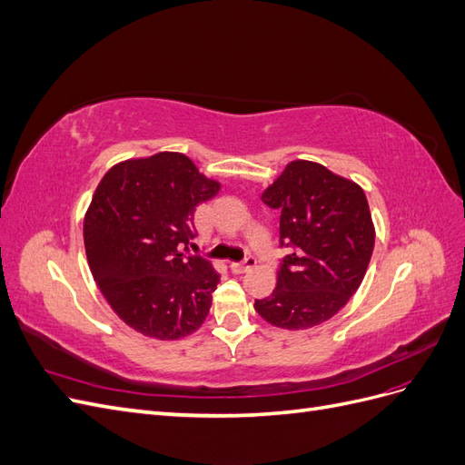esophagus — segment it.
Here are the masks:
<instances>
[{"label": "esophagus", "mask_w": 465, "mask_h": 465, "mask_svg": "<svg viewBox=\"0 0 465 465\" xmlns=\"http://www.w3.org/2000/svg\"><path fill=\"white\" fill-rule=\"evenodd\" d=\"M254 265H256V258H254V256H246L242 262L231 263V270H232L234 273H246V272H250Z\"/></svg>", "instance_id": "esophagus-1"}]
</instances>
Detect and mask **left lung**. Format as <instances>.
Listing matches in <instances>:
<instances>
[{
    "label": "left lung",
    "instance_id": "1",
    "mask_svg": "<svg viewBox=\"0 0 465 465\" xmlns=\"http://www.w3.org/2000/svg\"><path fill=\"white\" fill-rule=\"evenodd\" d=\"M262 200L281 213L279 246L289 254L256 312L283 330L318 326L341 311L367 273L374 248L367 195L326 166L292 161Z\"/></svg>",
    "mask_w": 465,
    "mask_h": 465
}]
</instances>
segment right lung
Returning <instances> with one entry per match:
<instances>
[{
  "instance_id": "1",
  "label": "right lung",
  "mask_w": 465,
  "mask_h": 465,
  "mask_svg": "<svg viewBox=\"0 0 465 465\" xmlns=\"http://www.w3.org/2000/svg\"><path fill=\"white\" fill-rule=\"evenodd\" d=\"M219 192L180 153L112 166L83 224L89 267L108 304L130 328L178 340L198 330L221 275L192 254L193 211Z\"/></svg>"
}]
</instances>
